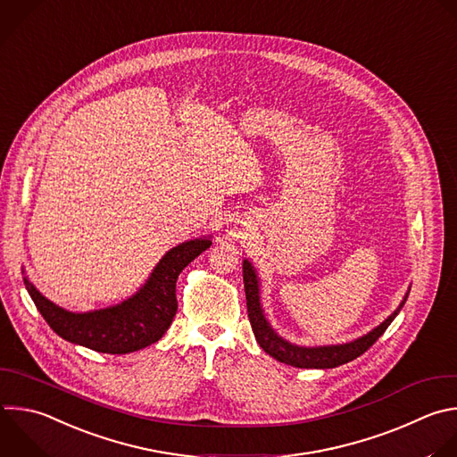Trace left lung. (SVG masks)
I'll return each mask as SVG.
<instances>
[{
	"label": "left lung",
	"mask_w": 457,
	"mask_h": 457,
	"mask_svg": "<svg viewBox=\"0 0 457 457\" xmlns=\"http://www.w3.org/2000/svg\"><path fill=\"white\" fill-rule=\"evenodd\" d=\"M244 288H245V299H247V316L251 321L253 334L256 337V343L260 348L274 357L278 362L294 366V368H314V370H328L337 368L341 364H346L357 357H361L373 343L386 332V328L393 323V320L400 314L402 307L405 305L407 295L411 292V287L407 288L403 299L400 301L398 309L384 320L378 327L364 334L362 337H357L350 343L341 345H327V346H301L294 345L287 339H283L269 323L265 318L263 307H262V290H260V276L251 263V260L244 258Z\"/></svg>",
	"instance_id": "8db88e82"
}]
</instances>
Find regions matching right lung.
<instances>
[{"label":"right lung","instance_id":"add662e5","mask_svg":"<svg viewBox=\"0 0 457 457\" xmlns=\"http://www.w3.org/2000/svg\"><path fill=\"white\" fill-rule=\"evenodd\" d=\"M212 238L203 235L169 249L130 297L98 311L70 312L43 295L29 276L23 281L37 311L59 337L100 353H130L165 336L178 312V276L212 245Z\"/></svg>","mask_w":457,"mask_h":457}]
</instances>
